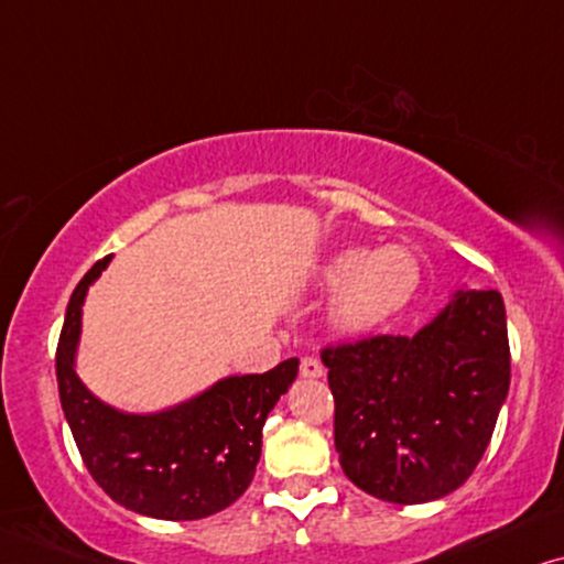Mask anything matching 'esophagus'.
Returning <instances> with one entry per match:
<instances>
[{
	"instance_id": "esophagus-1",
	"label": "esophagus",
	"mask_w": 564,
	"mask_h": 564,
	"mask_svg": "<svg viewBox=\"0 0 564 564\" xmlns=\"http://www.w3.org/2000/svg\"><path fill=\"white\" fill-rule=\"evenodd\" d=\"M299 371H302L304 379H319L325 369H322V364L317 358L306 356V358H302V364H299Z\"/></svg>"
}]
</instances>
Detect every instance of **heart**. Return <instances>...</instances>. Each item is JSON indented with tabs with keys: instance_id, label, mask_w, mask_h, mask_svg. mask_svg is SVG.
Wrapping results in <instances>:
<instances>
[{
	"instance_id": "1",
	"label": "heart",
	"mask_w": 564,
	"mask_h": 564,
	"mask_svg": "<svg viewBox=\"0 0 564 564\" xmlns=\"http://www.w3.org/2000/svg\"><path fill=\"white\" fill-rule=\"evenodd\" d=\"M333 299V322L343 333H366L402 312L420 286L417 258L408 247L389 245L377 252L343 250L322 270Z\"/></svg>"
}]
</instances>
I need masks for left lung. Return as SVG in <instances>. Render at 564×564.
Returning a JSON list of instances; mask_svg holds the SVG:
<instances>
[{"mask_svg":"<svg viewBox=\"0 0 564 564\" xmlns=\"http://www.w3.org/2000/svg\"><path fill=\"white\" fill-rule=\"evenodd\" d=\"M345 477L387 502L438 500L467 482L508 397L498 291H456L415 335L322 348Z\"/></svg>","mask_w":564,"mask_h":564,"instance_id":"obj_1","label":"left lung"}]
</instances>
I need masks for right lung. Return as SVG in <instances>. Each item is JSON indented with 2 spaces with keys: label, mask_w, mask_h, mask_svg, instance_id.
I'll list each match as a JSON object with an SVG mask.
<instances>
[{
  "label": "right lung",
  "mask_w": 564,
  "mask_h": 564,
  "mask_svg": "<svg viewBox=\"0 0 564 564\" xmlns=\"http://www.w3.org/2000/svg\"><path fill=\"white\" fill-rule=\"evenodd\" d=\"M110 258L74 289L56 348L58 397L89 475L118 506L162 521H195L229 508L254 477L262 425L299 373L289 358L265 373L227 377L175 408L131 415L97 400L74 371L82 304Z\"/></svg>",
  "instance_id": "add662e5"
}]
</instances>
